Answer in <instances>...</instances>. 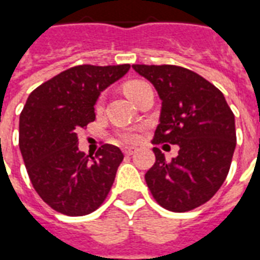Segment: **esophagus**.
Here are the masks:
<instances>
[{
	"instance_id": "obj_1",
	"label": "esophagus",
	"mask_w": 260,
	"mask_h": 260,
	"mask_svg": "<svg viewBox=\"0 0 260 260\" xmlns=\"http://www.w3.org/2000/svg\"><path fill=\"white\" fill-rule=\"evenodd\" d=\"M136 152H137L136 148H124L123 149V153L126 154V156H132V154H134Z\"/></svg>"
}]
</instances>
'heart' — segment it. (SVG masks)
Segmentation results:
<instances>
[{
    "label": "heart",
    "instance_id": "1",
    "mask_svg": "<svg viewBox=\"0 0 260 260\" xmlns=\"http://www.w3.org/2000/svg\"><path fill=\"white\" fill-rule=\"evenodd\" d=\"M145 85H148V82L141 81V80H134V81H128L126 85H124V92L127 94L128 98L134 100L136 96L138 94L142 88ZM96 110H102V99L99 100L98 104H96ZM119 138L120 141L123 142H128V144H133V142H137L140 140V128L138 127H127L123 128L122 132H119Z\"/></svg>",
    "mask_w": 260,
    "mask_h": 260
}]
</instances>
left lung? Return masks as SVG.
<instances>
[{
	"label": "left lung",
	"instance_id": "left-lung-1",
	"mask_svg": "<svg viewBox=\"0 0 260 260\" xmlns=\"http://www.w3.org/2000/svg\"><path fill=\"white\" fill-rule=\"evenodd\" d=\"M161 99L153 144L179 145L171 161L153 148L156 162L145 175L153 198L175 213L206 203L231 168L236 148L235 115L224 94L195 72L175 65H133Z\"/></svg>",
	"mask_w": 260,
	"mask_h": 260
}]
</instances>
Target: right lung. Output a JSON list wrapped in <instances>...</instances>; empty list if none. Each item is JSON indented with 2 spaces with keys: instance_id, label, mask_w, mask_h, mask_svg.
I'll list each match as a JSON object with an SVG mask.
<instances>
[{
  "instance_id": "obj_1",
  "label": "right lung",
  "mask_w": 260,
  "mask_h": 260,
  "mask_svg": "<svg viewBox=\"0 0 260 260\" xmlns=\"http://www.w3.org/2000/svg\"><path fill=\"white\" fill-rule=\"evenodd\" d=\"M124 65H78L43 82L20 114L19 145L39 197L66 216H85L107 198L123 153L104 144L92 156L78 150L77 133L93 122L100 92L123 77Z\"/></svg>"
}]
</instances>
